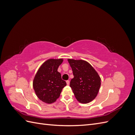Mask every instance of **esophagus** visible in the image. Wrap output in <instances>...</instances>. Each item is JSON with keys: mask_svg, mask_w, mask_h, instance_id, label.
<instances>
[{"mask_svg": "<svg viewBox=\"0 0 135 135\" xmlns=\"http://www.w3.org/2000/svg\"><path fill=\"white\" fill-rule=\"evenodd\" d=\"M66 84L67 85H69V84H70V81H69V80L66 81Z\"/></svg>", "mask_w": 135, "mask_h": 135, "instance_id": "obj_1", "label": "esophagus"}]
</instances>
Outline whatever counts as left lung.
Returning a JSON list of instances; mask_svg holds the SVG:
<instances>
[{
    "mask_svg": "<svg viewBox=\"0 0 135 135\" xmlns=\"http://www.w3.org/2000/svg\"><path fill=\"white\" fill-rule=\"evenodd\" d=\"M74 78L70 87L80 103L87 104L95 99L101 86V78L95 69L87 61L68 59Z\"/></svg>",
    "mask_w": 135,
    "mask_h": 135,
    "instance_id": "left-lung-1",
    "label": "left lung"
}]
</instances>
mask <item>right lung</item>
Returning a JSON list of instances; mask_svg holds the SVG:
<instances>
[{
	"label": "right lung",
	"mask_w": 135,
	"mask_h": 135,
	"mask_svg": "<svg viewBox=\"0 0 135 135\" xmlns=\"http://www.w3.org/2000/svg\"><path fill=\"white\" fill-rule=\"evenodd\" d=\"M62 59H50L43 62L36 72L32 86L38 99L47 104L54 103L60 97L66 81L62 80L57 71Z\"/></svg>",
	"instance_id": "1"
}]
</instances>
